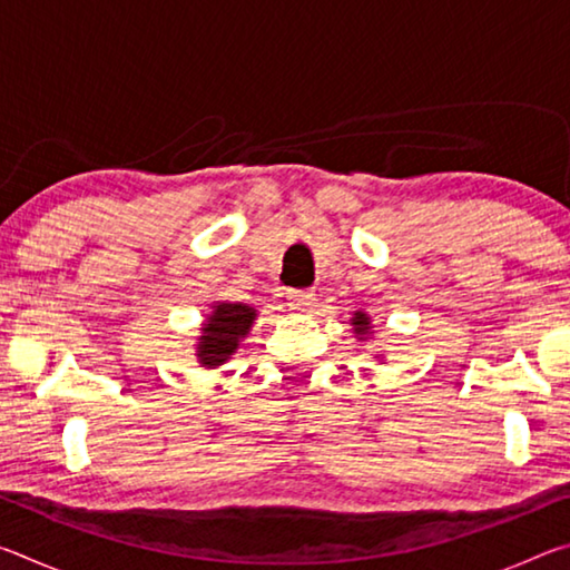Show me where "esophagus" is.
Segmentation results:
<instances>
[{
    "mask_svg": "<svg viewBox=\"0 0 570 570\" xmlns=\"http://www.w3.org/2000/svg\"><path fill=\"white\" fill-rule=\"evenodd\" d=\"M284 304L288 308H294V312H308L316 304V294L314 292H294V288H288L284 294Z\"/></svg>",
    "mask_w": 570,
    "mask_h": 570,
    "instance_id": "obj_1",
    "label": "esophagus"
}]
</instances>
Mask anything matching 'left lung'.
<instances>
[{"label":"left lung","instance_id":"obj_1","mask_svg":"<svg viewBox=\"0 0 570 570\" xmlns=\"http://www.w3.org/2000/svg\"><path fill=\"white\" fill-rule=\"evenodd\" d=\"M352 326H354V334H356V336H360V340H364V336L372 332L370 316H366L364 312H356V314L352 316Z\"/></svg>","mask_w":570,"mask_h":570}]
</instances>
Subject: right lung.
<instances>
[{
    "mask_svg": "<svg viewBox=\"0 0 570 570\" xmlns=\"http://www.w3.org/2000/svg\"><path fill=\"white\" fill-rule=\"evenodd\" d=\"M256 320V308L246 304H228L218 302L214 304V312L198 336V362L200 366L216 370V366L230 360V354L238 350V342L250 332V324Z\"/></svg>",
    "mask_w": 570,
    "mask_h": 570,
    "instance_id": "obj_1",
    "label": "right lung"
}]
</instances>
